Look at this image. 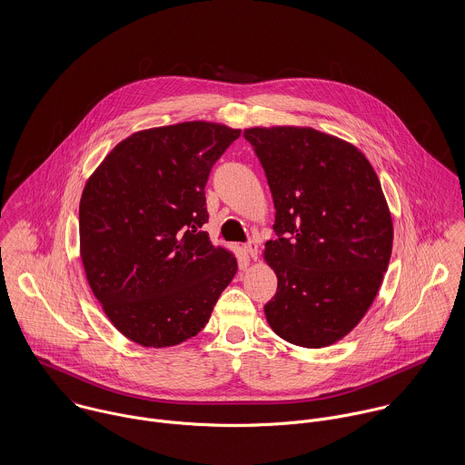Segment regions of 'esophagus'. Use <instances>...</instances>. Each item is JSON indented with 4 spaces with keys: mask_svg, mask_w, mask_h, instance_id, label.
Returning a JSON list of instances; mask_svg holds the SVG:
<instances>
[{
    "mask_svg": "<svg viewBox=\"0 0 465 465\" xmlns=\"http://www.w3.org/2000/svg\"><path fill=\"white\" fill-rule=\"evenodd\" d=\"M243 251H245V254H247L249 258L256 260V258H258V242H256V240H251L249 243L243 245Z\"/></svg>",
    "mask_w": 465,
    "mask_h": 465,
    "instance_id": "obj_1",
    "label": "esophagus"
}]
</instances>
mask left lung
Listing matches in <instances>:
<instances>
[{"mask_svg":"<svg viewBox=\"0 0 465 465\" xmlns=\"http://www.w3.org/2000/svg\"><path fill=\"white\" fill-rule=\"evenodd\" d=\"M245 139L265 170L277 240L266 265L277 292L265 304L282 340L319 349L352 331L389 268L394 225L380 179L351 143L312 127H252Z\"/></svg>","mask_w":465,"mask_h":465,"instance_id":"8db88e82","label":"left lung"}]
</instances>
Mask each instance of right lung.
I'll list each match as a JSON object with an SVG mask.
<instances>
[{
	"label": "right lung",
	"instance_id": "1",
	"mask_svg": "<svg viewBox=\"0 0 465 465\" xmlns=\"http://www.w3.org/2000/svg\"><path fill=\"white\" fill-rule=\"evenodd\" d=\"M240 129L184 122L120 141L87 179L80 258L113 326L143 347H172L202 331L238 262L202 225L213 164Z\"/></svg>",
	"mask_w": 465,
	"mask_h": 465
}]
</instances>
